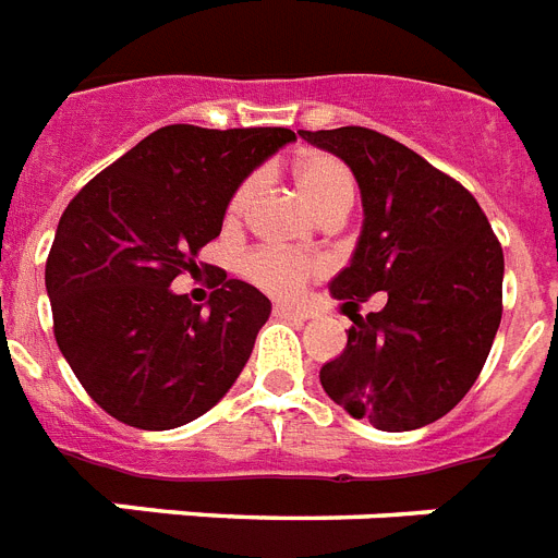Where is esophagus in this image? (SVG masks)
<instances>
[{"instance_id":"34e87169","label":"esophagus","mask_w":558,"mask_h":558,"mask_svg":"<svg viewBox=\"0 0 558 558\" xmlns=\"http://www.w3.org/2000/svg\"><path fill=\"white\" fill-rule=\"evenodd\" d=\"M274 316H279V319H296V323H305L307 319L305 311H300V307H291V305H282V302H276L274 305Z\"/></svg>"}]
</instances>
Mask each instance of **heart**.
Listing matches in <instances>:
<instances>
[{"label":"heart","mask_w":558,"mask_h":558,"mask_svg":"<svg viewBox=\"0 0 558 558\" xmlns=\"http://www.w3.org/2000/svg\"><path fill=\"white\" fill-rule=\"evenodd\" d=\"M293 181L300 186L302 198L307 207L314 209L316 216L323 218L333 209H345L349 213L356 195L354 172L349 169L345 160H340L331 153H302L293 160ZM253 181H242L235 186L230 202H227V225H242L247 216V207L253 202ZM319 270L314 258L296 256L288 251H274V247H262V251L247 253L244 258V274L251 282H256L262 291L276 293V296H293L302 284Z\"/></svg>","instance_id":"1"}]
</instances>
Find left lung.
I'll return each instance as SVG.
<instances>
[{"label": "left lung", "instance_id": "obj_1", "mask_svg": "<svg viewBox=\"0 0 558 558\" xmlns=\"http://www.w3.org/2000/svg\"><path fill=\"white\" fill-rule=\"evenodd\" d=\"M300 135L349 163L365 213L354 258L331 282L349 345L319 383L351 417L421 429L456 409L487 363L501 323V244L470 190L395 137L365 126ZM377 290L390 302L363 317L359 302Z\"/></svg>", "mask_w": 558, "mask_h": 558}]
</instances>
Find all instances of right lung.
<instances>
[{
	"label": "right lung",
	"mask_w": 558,
	"mask_h": 558,
	"mask_svg": "<svg viewBox=\"0 0 558 558\" xmlns=\"http://www.w3.org/2000/svg\"><path fill=\"white\" fill-rule=\"evenodd\" d=\"M293 137L282 126H163L71 198L46 288L57 345L102 412L137 429H175L242 374L270 300L227 274L207 307L169 284L195 276L235 186Z\"/></svg>",
	"instance_id": "right-lung-1"
}]
</instances>
